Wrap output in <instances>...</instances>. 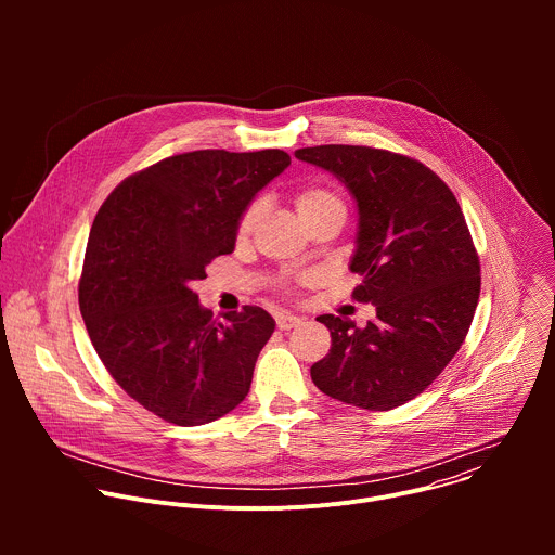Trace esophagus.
I'll return each instance as SVG.
<instances>
[{"label":"esophagus","instance_id":"1","mask_svg":"<svg viewBox=\"0 0 555 555\" xmlns=\"http://www.w3.org/2000/svg\"><path fill=\"white\" fill-rule=\"evenodd\" d=\"M300 323H302L300 315H292V313H276V325H279V330H283V332L294 330V327H298Z\"/></svg>","mask_w":555,"mask_h":555}]
</instances>
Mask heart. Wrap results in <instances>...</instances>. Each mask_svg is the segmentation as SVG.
<instances>
[{"label": "heart", "mask_w": 555, "mask_h": 555, "mask_svg": "<svg viewBox=\"0 0 555 555\" xmlns=\"http://www.w3.org/2000/svg\"><path fill=\"white\" fill-rule=\"evenodd\" d=\"M296 210H298L300 219L305 221V219H309L313 215L327 212V210L345 212V204H343V199L336 193H332L327 189H305V191H300L296 195ZM261 215H263V202H253L244 210V215L240 219V225H236V232H240V236H248L255 230V225L261 219Z\"/></svg>", "instance_id": "1"}]
</instances>
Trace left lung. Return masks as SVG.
I'll return each instance as SVG.
<instances>
[{
    "label": "left lung",
    "mask_w": 555,
    "mask_h": 555,
    "mask_svg": "<svg viewBox=\"0 0 555 555\" xmlns=\"http://www.w3.org/2000/svg\"><path fill=\"white\" fill-rule=\"evenodd\" d=\"M302 163L338 178L358 208L353 298L375 305L356 327L319 315L330 353L311 379L330 398L390 411L428 388L463 345L481 292V268L461 206L446 182L413 157L353 144L296 149Z\"/></svg>",
    "instance_id": "obj_1"
}]
</instances>
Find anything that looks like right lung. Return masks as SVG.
<instances>
[{"instance_id":"1","label":"right lung","mask_w":555,"mask_h":555,"mask_svg":"<svg viewBox=\"0 0 555 555\" xmlns=\"http://www.w3.org/2000/svg\"><path fill=\"white\" fill-rule=\"evenodd\" d=\"M289 167L281 149L171 155L120 182L101 206L78 305L109 375L140 406L202 426L240 406L274 319L246 305L215 321L193 292L230 255L255 195Z\"/></svg>"}]
</instances>
